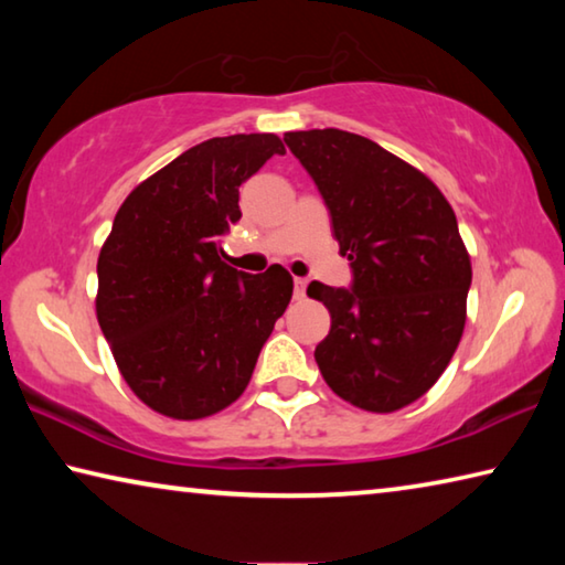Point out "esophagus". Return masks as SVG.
Returning a JSON list of instances; mask_svg holds the SVG:
<instances>
[{
    "mask_svg": "<svg viewBox=\"0 0 565 565\" xmlns=\"http://www.w3.org/2000/svg\"><path fill=\"white\" fill-rule=\"evenodd\" d=\"M294 299H306V279H294Z\"/></svg>",
    "mask_w": 565,
    "mask_h": 565,
    "instance_id": "esophagus-1",
    "label": "esophagus"
}]
</instances>
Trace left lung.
<instances>
[{"instance_id":"obj_1","label":"left lung","mask_w":565,"mask_h":565,"mask_svg":"<svg viewBox=\"0 0 565 565\" xmlns=\"http://www.w3.org/2000/svg\"><path fill=\"white\" fill-rule=\"evenodd\" d=\"M317 181L353 289L311 281L331 331L313 359L333 394L374 414L414 404L444 374L466 327L471 256L431 179L341 129L286 131Z\"/></svg>"}]
</instances>
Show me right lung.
Listing matches in <instances>:
<instances>
[{
    "label": "right lung",
    "mask_w": 565,
    "mask_h": 565,
    "mask_svg": "<svg viewBox=\"0 0 565 565\" xmlns=\"http://www.w3.org/2000/svg\"><path fill=\"white\" fill-rule=\"evenodd\" d=\"M276 134L191 147L124 199L97 262V319L119 374L161 416H214L244 394L294 279L244 274L222 256L242 218L238 186L284 154Z\"/></svg>",
    "instance_id": "1"
}]
</instances>
